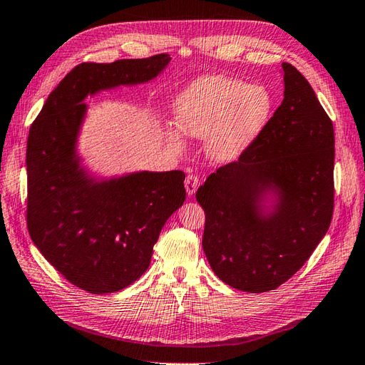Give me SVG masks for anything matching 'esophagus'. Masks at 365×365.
Returning a JSON list of instances; mask_svg holds the SVG:
<instances>
[{
  "instance_id": "1",
  "label": "esophagus",
  "mask_w": 365,
  "mask_h": 365,
  "mask_svg": "<svg viewBox=\"0 0 365 365\" xmlns=\"http://www.w3.org/2000/svg\"><path fill=\"white\" fill-rule=\"evenodd\" d=\"M200 182H201V181H200V178H198V175H193V173L187 175V178H185V181H184L187 193L193 195L196 190H198Z\"/></svg>"
}]
</instances>
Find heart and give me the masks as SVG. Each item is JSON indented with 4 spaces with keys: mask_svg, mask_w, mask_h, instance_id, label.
<instances>
[{
    "mask_svg": "<svg viewBox=\"0 0 365 365\" xmlns=\"http://www.w3.org/2000/svg\"><path fill=\"white\" fill-rule=\"evenodd\" d=\"M178 130L190 138L209 140L216 160H235L247 149L272 110L270 93L261 86L224 75H207L193 81L173 104ZM173 147L182 145L178 133L169 135Z\"/></svg>",
    "mask_w": 365,
    "mask_h": 365,
    "instance_id": "b5f03b06",
    "label": "heart"
}]
</instances>
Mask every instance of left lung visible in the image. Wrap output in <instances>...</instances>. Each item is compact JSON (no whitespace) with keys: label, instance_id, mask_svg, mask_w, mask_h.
<instances>
[{"label":"left lung","instance_id":"obj_1","mask_svg":"<svg viewBox=\"0 0 365 365\" xmlns=\"http://www.w3.org/2000/svg\"><path fill=\"white\" fill-rule=\"evenodd\" d=\"M284 100L240 158L220 167L196 192L205 213L202 249L212 270L250 293L278 289L327 233L334 205V132L312 86L282 63ZM269 188L279 210L259 220Z\"/></svg>","mask_w":365,"mask_h":365}]
</instances>
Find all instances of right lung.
Here are the masks:
<instances>
[{
	"mask_svg": "<svg viewBox=\"0 0 365 365\" xmlns=\"http://www.w3.org/2000/svg\"><path fill=\"white\" fill-rule=\"evenodd\" d=\"M167 53L110 64L81 63L48 95L27 136L29 235L63 277L88 293L125 289L149 269L167 218L185 200L181 170L141 172L110 182L86 180L73 160L87 93L145 83Z\"/></svg>",
	"mask_w": 365,
	"mask_h": 365,
	"instance_id": "1",
	"label": "right lung"
}]
</instances>
